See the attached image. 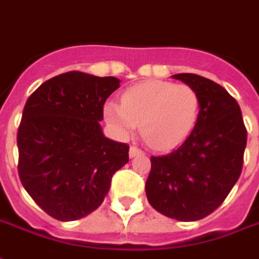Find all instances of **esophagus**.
Listing matches in <instances>:
<instances>
[{
	"instance_id": "obj_1",
	"label": "esophagus",
	"mask_w": 259,
	"mask_h": 259,
	"mask_svg": "<svg viewBox=\"0 0 259 259\" xmlns=\"http://www.w3.org/2000/svg\"><path fill=\"white\" fill-rule=\"evenodd\" d=\"M139 154H142V150H139L138 148L135 146H131L130 148V157H135V156H139Z\"/></svg>"
}]
</instances>
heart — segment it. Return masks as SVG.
Segmentation results:
<instances>
[{
    "label": "heart",
    "instance_id": "obj_1",
    "mask_svg": "<svg viewBox=\"0 0 259 259\" xmlns=\"http://www.w3.org/2000/svg\"><path fill=\"white\" fill-rule=\"evenodd\" d=\"M199 96L193 88L168 81H146L128 88L121 105L106 103L103 117L120 137H128L139 124L141 135L164 152L185 141L196 124Z\"/></svg>",
    "mask_w": 259,
    "mask_h": 259
}]
</instances>
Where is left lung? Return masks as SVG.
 Instances as JSON below:
<instances>
[{
  "instance_id": "left-lung-1",
  "label": "left lung",
  "mask_w": 259,
  "mask_h": 259,
  "mask_svg": "<svg viewBox=\"0 0 259 259\" xmlns=\"http://www.w3.org/2000/svg\"><path fill=\"white\" fill-rule=\"evenodd\" d=\"M172 78L193 88L199 114L190 135L174 152L152 156L145 185L153 208L177 221H199L218 208L240 177L247 131L239 103L201 75Z\"/></svg>"
}]
</instances>
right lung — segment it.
Segmentation results:
<instances>
[{
	"instance_id": "1",
	"label": "right lung",
	"mask_w": 259,
	"mask_h": 259,
	"mask_svg": "<svg viewBox=\"0 0 259 259\" xmlns=\"http://www.w3.org/2000/svg\"><path fill=\"white\" fill-rule=\"evenodd\" d=\"M116 77L69 71L45 81L26 102L18 131L19 177L55 220L84 218L103 203L130 146L105 137L103 105Z\"/></svg>"
}]
</instances>
